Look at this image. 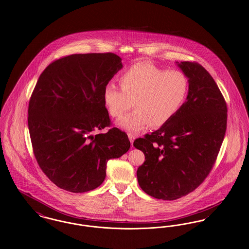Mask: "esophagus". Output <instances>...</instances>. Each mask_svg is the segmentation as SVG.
Masks as SVG:
<instances>
[{
  "mask_svg": "<svg viewBox=\"0 0 249 249\" xmlns=\"http://www.w3.org/2000/svg\"><path fill=\"white\" fill-rule=\"evenodd\" d=\"M128 138H129V141H130L131 144L133 143L134 140H135V136L131 133H128Z\"/></svg>",
  "mask_w": 249,
  "mask_h": 249,
  "instance_id": "esophagus-1",
  "label": "esophagus"
}]
</instances>
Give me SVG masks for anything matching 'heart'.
I'll return each instance as SVG.
<instances>
[{
	"label": "heart",
	"mask_w": 249,
	"mask_h": 249,
	"mask_svg": "<svg viewBox=\"0 0 249 249\" xmlns=\"http://www.w3.org/2000/svg\"><path fill=\"white\" fill-rule=\"evenodd\" d=\"M121 89L106 84L103 99L108 114L123 116L132 106L135 109L117 122L118 126L139 133L148 124L157 128L173 118L183 105L189 89L187 77L178 70L166 69L140 62L124 71L120 79Z\"/></svg>",
	"instance_id": "heart-1"
}]
</instances>
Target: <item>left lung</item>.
Masks as SVG:
<instances>
[{
	"label": "left lung",
	"instance_id": "left-lung-1",
	"mask_svg": "<svg viewBox=\"0 0 249 249\" xmlns=\"http://www.w3.org/2000/svg\"><path fill=\"white\" fill-rule=\"evenodd\" d=\"M176 63L188 78L186 101L165 125L134 142L145 156L137 170L140 186L164 200L180 198L202 183L227 128V104L209 72L196 62Z\"/></svg>",
	"mask_w": 249,
	"mask_h": 249
}]
</instances>
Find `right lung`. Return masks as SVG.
<instances>
[{"label":"right lung","instance_id":"1","mask_svg":"<svg viewBox=\"0 0 249 249\" xmlns=\"http://www.w3.org/2000/svg\"><path fill=\"white\" fill-rule=\"evenodd\" d=\"M123 67L114 53L72 54L46 67L30 98L28 126L40 169L73 193L104 182L107 162L130 148L127 135L111 123L103 99L106 84Z\"/></svg>","mask_w":249,"mask_h":249}]
</instances>
